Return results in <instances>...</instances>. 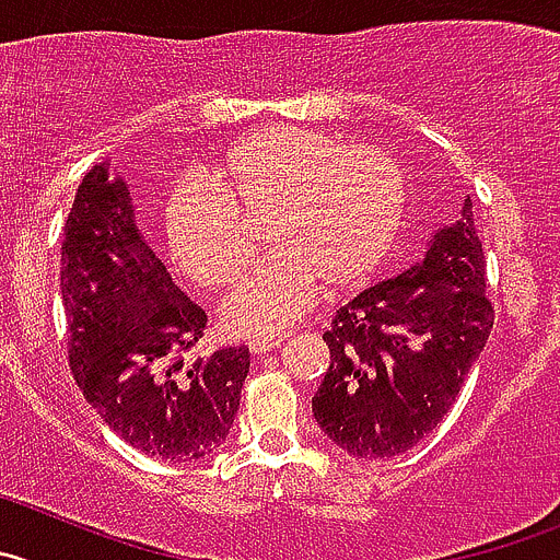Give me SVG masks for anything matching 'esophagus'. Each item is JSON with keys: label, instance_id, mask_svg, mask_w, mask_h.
Instances as JSON below:
<instances>
[{"label": "esophagus", "instance_id": "esophagus-1", "mask_svg": "<svg viewBox=\"0 0 560 560\" xmlns=\"http://www.w3.org/2000/svg\"><path fill=\"white\" fill-rule=\"evenodd\" d=\"M280 343H283V335H258V338L249 340V351L253 354H266V351Z\"/></svg>", "mask_w": 560, "mask_h": 560}]
</instances>
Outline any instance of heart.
Here are the masks:
<instances>
[{"label":"heart","instance_id":"1","mask_svg":"<svg viewBox=\"0 0 560 560\" xmlns=\"http://www.w3.org/2000/svg\"><path fill=\"white\" fill-rule=\"evenodd\" d=\"M211 185L178 184L167 242L197 285L231 283L249 253L238 214L264 220L271 249L220 307L231 335H275L329 291L363 285L390 255L407 206L404 173L380 148H338L322 135L260 129L233 142Z\"/></svg>","mask_w":560,"mask_h":560}]
</instances>
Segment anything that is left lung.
Instances as JSON below:
<instances>
[{
	"instance_id": "8db88e82",
	"label": "left lung",
	"mask_w": 560,
	"mask_h": 560,
	"mask_svg": "<svg viewBox=\"0 0 560 560\" xmlns=\"http://www.w3.org/2000/svg\"><path fill=\"white\" fill-rule=\"evenodd\" d=\"M487 260L465 195L425 255L346 302L324 332L329 369L313 418L357 459H390L448 415L492 332Z\"/></svg>"
}]
</instances>
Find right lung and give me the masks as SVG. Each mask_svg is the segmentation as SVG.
<instances>
[{
    "label": "right lung",
    "instance_id": "right-lung-1",
    "mask_svg": "<svg viewBox=\"0 0 560 560\" xmlns=\"http://www.w3.org/2000/svg\"><path fill=\"white\" fill-rule=\"evenodd\" d=\"M60 294L77 385L120 440L164 462L203 459L225 443L249 351L178 357L203 338L206 313L148 247L129 184L109 162L95 164L73 197Z\"/></svg>",
    "mask_w": 560,
    "mask_h": 560
}]
</instances>
